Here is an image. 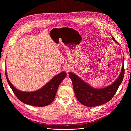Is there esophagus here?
Segmentation results:
<instances>
[{
	"instance_id": "esophagus-1",
	"label": "esophagus",
	"mask_w": 131,
	"mask_h": 131,
	"mask_svg": "<svg viewBox=\"0 0 131 131\" xmlns=\"http://www.w3.org/2000/svg\"><path fill=\"white\" fill-rule=\"evenodd\" d=\"M64 71H65L67 73H68L70 71V70H71V67H70V66H66L64 67Z\"/></svg>"
}]
</instances>
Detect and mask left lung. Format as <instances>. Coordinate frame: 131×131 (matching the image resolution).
I'll return each mask as SVG.
<instances>
[{
    "mask_svg": "<svg viewBox=\"0 0 131 131\" xmlns=\"http://www.w3.org/2000/svg\"><path fill=\"white\" fill-rule=\"evenodd\" d=\"M113 40L119 43L112 37ZM124 59L120 75L111 84L103 88L96 89L91 86L74 73L69 72V77L71 79L73 88L78 101L84 106L95 107L104 104L109 101L116 94L124 77Z\"/></svg>",
    "mask_w": 131,
    "mask_h": 131,
    "instance_id": "8db88e82",
    "label": "left lung"
}]
</instances>
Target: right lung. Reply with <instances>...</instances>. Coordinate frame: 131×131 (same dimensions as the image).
I'll use <instances>...</instances> for the list:
<instances>
[{
  "label": "right lung",
  "instance_id": "add662e5",
  "mask_svg": "<svg viewBox=\"0 0 131 131\" xmlns=\"http://www.w3.org/2000/svg\"><path fill=\"white\" fill-rule=\"evenodd\" d=\"M6 76L8 84L18 100L27 105L44 107L49 105L53 101L58 87L66 76V73L65 71H62L55 76L41 89L33 92H23L17 89L9 80L7 72Z\"/></svg>",
  "mask_w": 131,
  "mask_h": 131
}]
</instances>
